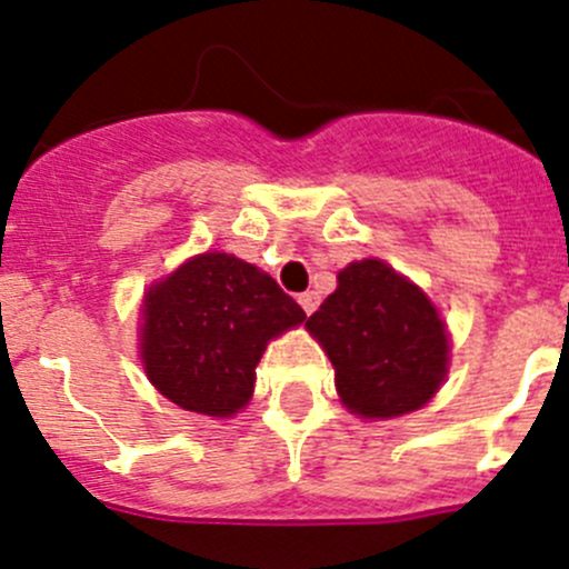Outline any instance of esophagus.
I'll list each match as a JSON object with an SVG mask.
<instances>
[{
	"label": "esophagus",
	"instance_id": "obj_1",
	"mask_svg": "<svg viewBox=\"0 0 569 569\" xmlns=\"http://www.w3.org/2000/svg\"><path fill=\"white\" fill-rule=\"evenodd\" d=\"M298 303H301V309L307 315H312L315 309H318V303H320V296L315 290H307V292H301V296H298Z\"/></svg>",
	"mask_w": 569,
	"mask_h": 569
}]
</instances>
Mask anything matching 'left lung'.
<instances>
[{"instance_id":"1","label":"left lung","mask_w":569,"mask_h":569,"mask_svg":"<svg viewBox=\"0 0 569 569\" xmlns=\"http://www.w3.org/2000/svg\"><path fill=\"white\" fill-rule=\"evenodd\" d=\"M307 329L335 365L342 403L362 418L420 409L446 379L448 335L435 303L381 260L342 268Z\"/></svg>"}]
</instances>
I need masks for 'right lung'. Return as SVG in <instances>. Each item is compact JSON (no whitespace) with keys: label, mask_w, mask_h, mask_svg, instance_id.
<instances>
[{"label":"right lung","mask_w":569,"mask_h":569,"mask_svg":"<svg viewBox=\"0 0 569 569\" xmlns=\"http://www.w3.org/2000/svg\"><path fill=\"white\" fill-rule=\"evenodd\" d=\"M303 318L268 273L232 254H199L146 292V373L177 407L229 418L254 392L268 340Z\"/></svg>","instance_id":"1"}]
</instances>
